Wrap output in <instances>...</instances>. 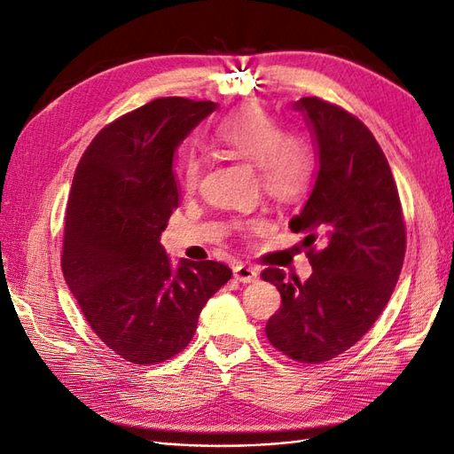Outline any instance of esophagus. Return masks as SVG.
I'll return each instance as SVG.
<instances>
[{"label": "esophagus", "instance_id": "1", "mask_svg": "<svg viewBox=\"0 0 454 454\" xmlns=\"http://www.w3.org/2000/svg\"><path fill=\"white\" fill-rule=\"evenodd\" d=\"M233 276L237 281H240V284H254V281H258V270L253 268V266H247V264H237L233 268Z\"/></svg>", "mask_w": 454, "mask_h": 454}]
</instances>
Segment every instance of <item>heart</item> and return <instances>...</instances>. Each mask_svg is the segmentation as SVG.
Instances as JSON below:
<instances>
[{
	"label": "heart",
	"instance_id": "b5f03b06",
	"mask_svg": "<svg viewBox=\"0 0 454 454\" xmlns=\"http://www.w3.org/2000/svg\"><path fill=\"white\" fill-rule=\"evenodd\" d=\"M215 142L229 153L258 168L260 184L278 200H295L310 184L315 159L301 136L281 134V128L264 108L247 105L231 113L215 129ZM201 163L188 157L184 163V188L194 190L200 183ZM264 227L262 219H250L248 231Z\"/></svg>",
	"mask_w": 454,
	"mask_h": 454
}]
</instances>
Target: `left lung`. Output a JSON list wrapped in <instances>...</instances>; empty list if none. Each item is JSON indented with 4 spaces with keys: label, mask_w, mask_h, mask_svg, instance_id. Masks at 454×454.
<instances>
[{
    "label": "left lung",
    "mask_w": 454,
    "mask_h": 454,
    "mask_svg": "<svg viewBox=\"0 0 454 454\" xmlns=\"http://www.w3.org/2000/svg\"><path fill=\"white\" fill-rule=\"evenodd\" d=\"M315 142L318 170L305 207L289 221L294 233L318 238L309 250L310 278L286 279L268 268L281 307L268 320L270 344L301 364L344 354L367 334L387 307L406 253V227L396 183L380 145L364 122L317 97L294 105Z\"/></svg>",
    "instance_id": "left-lung-1"
}]
</instances>
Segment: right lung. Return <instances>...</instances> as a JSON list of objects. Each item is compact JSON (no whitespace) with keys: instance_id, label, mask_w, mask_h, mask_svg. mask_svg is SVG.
I'll return each instance as SVG.
<instances>
[{"instance_id":"1","label":"right lung","mask_w":454,"mask_h":454,"mask_svg":"<svg viewBox=\"0 0 454 454\" xmlns=\"http://www.w3.org/2000/svg\"><path fill=\"white\" fill-rule=\"evenodd\" d=\"M217 108L165 97L100 129L75 168L62 270L95 334L136 365L180 354L207 299L233 276L214 260L173 266L160 233L178 207L175 151Z\"/></svg>"}]
</instances>
